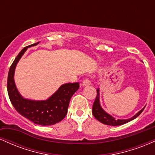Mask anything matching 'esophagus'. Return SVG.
Instances as JSON below:
<instances>
[{"instance_id": "obj_1", "label": "esophagus", "mask_w": 155, "mask_h": 155, "mask_svg": "<svg viewBox=\"0 0 155 155\" xmlns=\"http://www.w3.org/2000/svg\"><path fill=\"white\" fill-rule=\"evenodd\" d=\"M90 84H91V81H90V80L89 79H84L82 83H81V85H82L83 87L88 86V85H90Z\"/></svg>"}]
</instances>
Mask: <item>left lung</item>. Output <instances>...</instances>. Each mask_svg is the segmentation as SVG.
<instances>
[{"label": "left lung", "mask_w": 155, "mask_h": 155, "mask_svg": "<svg viewBox=\"0 0 155 155\" xmlns=\"http://www.w3.org/2000/svg\"><path fill=\"white\" fill-rule=\"evenodd\" d=\"M144 108H142L140 111H138V113H137L136 115H134L133 117L127 119V120H116L114 117H111V115L106 113L101 106L100 101H99V89H97V96H96V98L95 101H94L93 106H92V114L95 117L96 120H98L99 122H102L103 124L111 126H118L127 123V122H130V121L136 119V117L139 116L140 113L143 111Z\"/></svg>", "instance_id": "1"}]
</instances>
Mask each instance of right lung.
<instances>
[{"instance_id": "add662e5", "label": "right lung", "mask_w": 155, "mask_h": 155, "mask_svg": "<svg viewBox=\"0 0 155 155\" xmlns=\"http://www.w3.org/2000/svg\"><path fill=\"white\" fill-rule=\"evenodd\" d=\"M35 43L22 49L11 65L7 79V90L11 103L22 116L40 125H52L65 118L71 98L79 87V84H64L50 97L45 101L25 99L19 94L14 79L16 65L28 47L37 45Z\"/></svg>"}]
</instances>
